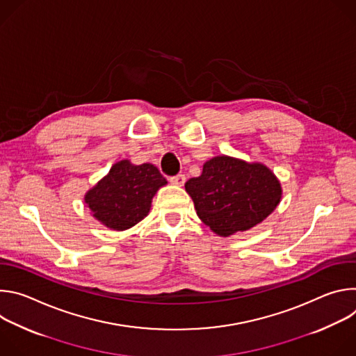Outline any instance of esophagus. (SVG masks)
Returning <instances> with one entry per match:
<instances>
[{"label":"esophagus","mask_w":356,"mask_h":356,"mask_svg":"<svg viewBox=\"0 0 356 356\" xmlns=\"http://www.w3.org/2000/svg\"><path fill=\"white\" fill-rule=\"evenodd\" d=\"M169 180H170L172 184L183 186V184L186 183V176H184V175H176V176H172Z\"/></svg>","instance_id":"esophagus-1"}]
</instances>
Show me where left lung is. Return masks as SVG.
<instances>
[{"label": "left lung", "mask_w": 356, "mask_h": 356, "mask_svg": "<svg viewBox=\"0 0 356 356\" xmlns=\"http://www.w3.org/2000/svg\"><path fill=\"white\" fill-rule=\"evenodd\" d=\"M198 218L220 236L248 231L277 207L282 186L262 163L216 156L184 184Z\"/></svg>", "instance_id": "obj_1"}]
</instances>
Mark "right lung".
<instances>
[{
  "label": "right lung",
  "instance_id": "right-lung-1",
  "mask_svg": "<svg viewBox=\"0 0 356 356\" xmlns=\"http://www.w3.org/2000/svg\"><path fill=\"white\" fill-rule=\"evenodd\" d=\"M166 183L154 165H132L129 161H121L87 191L84 202L101 224L124 231L147 216L152 198Z\"/></svg>",
  "mask_w": 356,
  "mask_h": 356
}]
</instances>
